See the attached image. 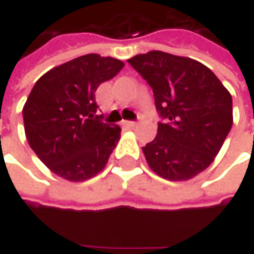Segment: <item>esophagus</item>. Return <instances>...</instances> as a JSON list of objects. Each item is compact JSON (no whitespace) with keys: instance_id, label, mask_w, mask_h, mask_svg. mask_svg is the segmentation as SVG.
<instances>
[{"instance_id":"esophagus-1","label":"esophagus","mask_w":254,"mask_h":254,"mask_svg":"<svg viewBox=\"0 0 254 254\" xmlns=\"http://www.w3.org/2000/svg\"><path fill=\"white\" fill-rule=\"evenodd\" d=\"M123 123H124L127 127H135V126H137V123L135 122H123Z\"/></svg>"}]
</instances>
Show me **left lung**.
<instances>
[{
	"label": "left lung",
	"mask_w": 254,
	"mask_h": 254,
	"mask_svg": "<svg viewBox=\"0 0 254 254\" xmlns=\"http://www.w3.org/2000/svg\"><path fill=\"white\" fill-rule=\"evenodd\" d=\"M128 64L151 86L158 123L142 147L148 167L168 181H188L206 170L233 124L232 96L215 73L195 59L151 51Z\"/></svg>",
	"instance_id": "left-lung-1"
}]
</instances>
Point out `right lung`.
Masks as SVG:
<instances>
[{"label":"right lung","mask_w":254,"mask_h":254,"mask_svg":"<svg viewBox=\"0 0 254 254\" xmlns=\"http://www.w3.org/2000/svg\"><path fill=\"white\" fill-rule=\"evenodd\" d=\"M124 67L122 61L89 54L38 79L22 114L26 140L58 177L83 182L104 170L122 128L96 116L97 87Z\"/></svg>","instance_id":"1"}]
</instances>
